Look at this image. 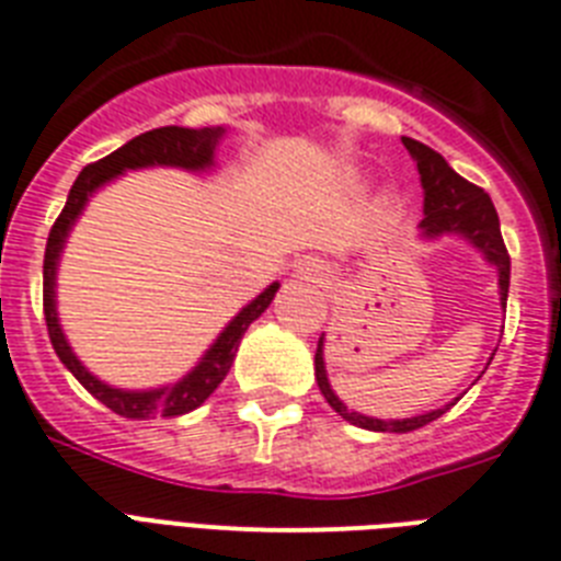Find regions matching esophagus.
<instances>
[{
  "mask_svg": "<svg viewBox=\"0 0 561 561\" xmlns=\"http://www.w3.org/2000/svg\"><path fill=\"white\" fill-rule=\"evenodd\" d=\"M327 275V266L318 257H304L298 266H295V277L309 280V284H321Z\"/></svg>",
  "mask_w": 561,
  "mask_h": 561,
  "instance_id": "34e87169",
  "label": "esophagus"
}]
</instances>
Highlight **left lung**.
<instances>
[{
	"instance_id": "8db88e82",
	"label": "left lung",
	"mask_w": 561,
	"mask_h": 561,
	"mask_svg": "<svg viewBox=\"0 0 561 561\" xmlns=\"http://www.w3.org/2000/svg\"><path fill=\"white\" fill-rule=\"evenodd\" d=\"M402 145L411 153L420 173V185H423V219H420V237L434 243L440 237H460L472 245L474 252H481L483 260L495 266L499 272V298L501 307L507 304L510 293V254L507 245L501 240V226L495 205H492L490 194H483L481 187L466 182L449 168V161L443 159L437 150L425 147L423 141L414 138H402ZM495 356V353H492ZM316 379L318 388L324 393V400L330 402L335 414H342L347 423L367 428V432H391V434H408L414 428H423L432 420L443 416L449 411V405L434 408L425 414L405 416V420H379V416L358 414L353 408L344 405L339 400V393L333 391V385L327 379V362H324V335L318 342L316 351Z\"/></svg>"
}]
</instances>
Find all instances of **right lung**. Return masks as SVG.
Listing matches in <instances>:
<instances>
[{
  "label": "right lung",
  "mask_w": 561,
  "mask_h": 561,
  "mask_svg": "<svg viewBox=\"0 0 561 561\" xmlns=\"http://www.w3.org/2000/svg\"><path fill=\"white\" fill-rule=\"evenodd\" d=\"M228 127H203V129H187V127H159L150 133H141L124 147H118L115 153L106 159L89 164L80 170V176L75 179V185L69 191L66 208L54 222L51 234L46 243V260H43V309H46V324H48V339L54 344V353L60 356V362L71 370V376L87 388L95 400L103 405L112 408L115 414L127 416V420H156V416H182L187 411L203 405L210 393L217 391V385L226 379V374L234 365L237 347L240 339L245 335L249 324L257 321L268 309L275 293L280 284H268L254 301L245 304L237 312L222 333L210 342L208 351L203 358L187 370L182 379L170 385H159V388H145V391H129V388H115L98 379L78 353L71 351L69 339L62 333L60 316H57V266H60L62 249L69 240L71 228L80 219V214L87 210L89 199L101 191L103 185H110L118 176H124L127 170H145V168H179L187 173H210L217 168V150L219 141L226 138Z\"/></svg>",
  "instance_id": "obj_1"
}]
</instances>
